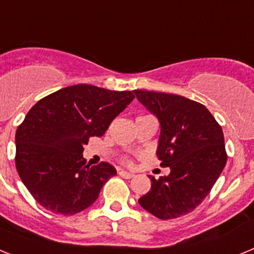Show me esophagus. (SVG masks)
Masks as SVG:
<instances>
[{
	"label": "esophagus",
	"mask_w": 254,
	"mask_h": 254,
	"mask_svg": "<svg viewBox=\"0 0 254 254\" xmlns=\"http://www.w3.org/2000/svg\"><path fill=\"white\" fill-rule=\"evenodd\" d=\"M118 174H120V177H122V178H126V179H131L133 178V173H129V172H126V170H120L118 172Z\"/></svg>",
	"instance_id": "esophagus-1"
}]
</instances>
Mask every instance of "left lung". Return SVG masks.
<instances>
[{"instance_id":"1","label":"left lung","mask_w":254,"mask_h":254,"mask_svg":"<svg viewBox=\"0 0 254 254\" xmlns=\"http://www.w3.org/2000/svg\"><path fill=\"white\" fill-rule=\"evenodd\" d=\"M160 123L158 155L167 177H150L151 190L138 203L161 220L193 211L210 193L226 164L224 133L205 105L185 96L134 90Z\"/></svg>"}]
</instances>
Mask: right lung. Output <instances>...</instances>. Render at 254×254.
Listing matches in <instances>:
<instances>
[{"mask_svg": "<svg viewBox=\"0 0 254 254\" xmlns=\"http://www.w3.org/2000/svg\"><path fill=\"white\" fill-rule=\"evenodd\" d=\"M133 98L132 91L78 84L49 94L31 108L16 129L15 163L39 205L75 215L95 202L117 170L105 161L86 165L84 145L94 136L102 137Z\"/></svg>", "mask_w": 254, "mask_h": 254, "instance_id": "obj_1", "label": "right lung"}]
</instances>
